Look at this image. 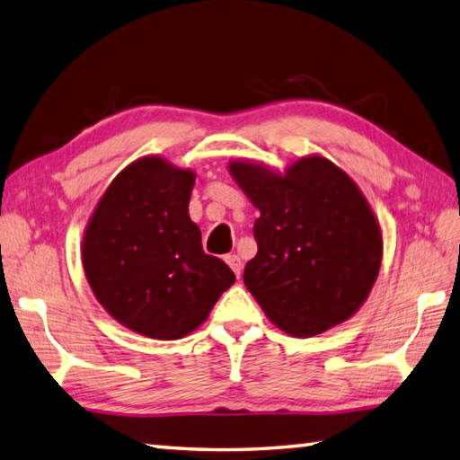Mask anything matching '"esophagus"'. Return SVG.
Returning a JSON list of instances; mask_svg holds the SVG:
<instances>
[{
	"instance_id": "esophagus-1",
	"label": "esophagus",
	"mask_w": 460,
	"mask_h": 460,
	"mask_svg": "<svg viewBox=\"0 0 460 460\" xmlns=\"http://www.w3.org/2000/svg\"><path fill=\"white\" fill-rule=\"evenodd\" d=\"M224 260H226V264L232 268L234 274H236L238 279H240V274H242V260H240V256L238 254H228Z\"/></svg>"
}]
</instances>
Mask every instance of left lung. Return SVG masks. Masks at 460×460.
Instances as JSON below:
<instances>
[{
  "mask_svg": "<svg viewBox=\"0 0 460 460\" xmlns=\"http://www.w3.org/2000/svg\"><path fill=\"white\" fill-rule=\"evenodd\" d=\"M228 170L260 210L244 284L270 323L308 338L349 320L383 260L378 220L354 180L323 155L300 158L284 174L250 160Z\"/></svg>",
  "mask_w": 460,
  "mask_h": 460,
  "instance_id": "1",
  "label": "left lung"
}]
</instances>
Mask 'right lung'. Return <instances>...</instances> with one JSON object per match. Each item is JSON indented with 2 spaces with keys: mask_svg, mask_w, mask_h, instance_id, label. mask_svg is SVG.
Segmentation results:
<instances>
[{
  "mask_svg": "<svg viewBox=\"0 0 460 460\" xmlns=\"http://www.w3.org/2000/svg\"><path fill=\"white\" fill-rule=\"evenodd\" d=\"M194 181L192 170L144 155L111 180L85 226L82 264L93 296L142 336L184 338L236 280L202 250L188 214Z\"/></svg>",
  "mask_w": 460,
  "mask_h": 460,
  "instance_id": "obj_1",
  "label": "right lung"
}]
</instances>
